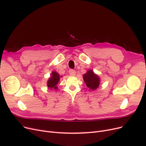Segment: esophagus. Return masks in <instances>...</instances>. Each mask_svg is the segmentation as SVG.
<instances>
[{"label":"esophagus","mask_w":146,"mask_h":146,"mask_svg":"<svg viewBox=\"0 0 146 146\" xmlns=\"http://www.w3.org/2000/svg\"><path fill=\"white\" fill-rule=\"evenodd\" d=\"M69 74L70 75V76H76V70H69Z\"/></svg>","instance_id":"obj_1"}]
</instances>
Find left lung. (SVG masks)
I'll list each match as a JSON object with an SVG mask.
<instances>
[{"label": "left lung", "mask_w": 146, "mask_h": 146, "mask_svg": "<svg viewBox=\"0 0 146 146\" xmlns=\"http://www.w3.org/2000/svg\"><path fill=\"white\" fill-rule=\"evenodd\" d=\"M83 78L86 86L90 90L94 91L99 88L100 83V78L92 70H88L83 75Z\"/></svg>", "instance_id": "1"}]
</instances>
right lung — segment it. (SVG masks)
Segmentation results:
<instances>
[{"instance_id": "obj_1", "label": "right lung", "mask_w": 146, "mask_h": 146, "mask_svg": "<svg viewBox=\"0 0 146 146\" xmlns=\"http://www.w3.org/2000/svg\"><path fill=\"white\" fill-rule=\"evenodd\" d=\"M61 76H60L58 73H57L55 71H52L51 77L48 78V80L47 82V86L50 89H54L56 90L58 89L57 87V84L59 82Z\"/></svg>"}]
</instances>
